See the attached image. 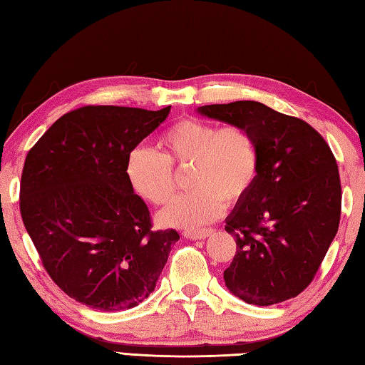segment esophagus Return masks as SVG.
<instances>
[{
  "label": "esophagus",
  "mask_w": 365,
  "mask_h": 365,
  "mask_svg": "<svg viewBox=\"0 0 365 365\" xmlns=\"http://www.w3.org/2000/svg\"><path fill=\"white\" fill-rule=\"evenodd\" d=\"M212 233V228H200V230H185L183 237L188 240H205Z\"/></svg>",
  "instance_id": "obj_1"
}]
</instances>
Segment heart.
Masks as SVG:
<instances>
[{
    "mask_svg": "<svg viewBox=\"0 0 365 365\" xmlns=\"http://www.w3.org/2000/svg\"><path fill=\"white\" fill-rule=\"evenodd\" d=\"M159 153L137 148L130 153L127 174L137 193L154 206H165L177 190L175 172L190 169V193L159 214L169 227H200L214 220L224 201L237 202L259 174V145L250 128L187 117L168 128L158 141Z\"/></svg>",
    "mask_w": 365,
    "mask_h": 365,
    "instance_id": "1",
    "label": "heart"
}]
</instances>
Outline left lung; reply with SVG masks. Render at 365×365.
<instances>
[{"instance_id":"8db88e82","label":"left lung","mask_w":365,"mask_h":365,"mask_svg":"<svg viewBox=\"0 0 365 365\" xmlns=\"http://www.w3.org/2000/svg\"><path fill=\"white\" fill-rule=\"evenodd\" d=\"M201 114L255 133L259 174L227 217L237 242L227 288L248 304L270 306L309 287L341 215L336 159L316 128L257 101L201 106Z\"/></svg>"}]
</instances>
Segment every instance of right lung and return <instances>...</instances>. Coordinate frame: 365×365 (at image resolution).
<instances>
[{
	"label": "right lung",
	"mask_w": 365,
	"mask_h": 365,
	"mask_svg": "<svg viewBox=\"0 0 365 365\" xmlns=\"http://www.w3.org/2000/svg\"><path fill=\"white\" fill-rule=\"evenodd\" d=\"M169 113L170 106H83L59 117L27 153L24 225L51 280L85 306H138L180 238L174 228L153 230L127 174L135 146Z\"/></svg>",
	"instance_id": "right-lung-1"
}]
</instances>
